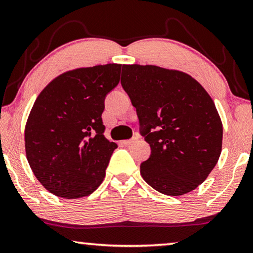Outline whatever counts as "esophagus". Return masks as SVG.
I'll use <instances>...</instances> for the list:
<instances>
[{
    "label": "esophagus",
    "instance_id": "esophagus-1",
    "mask_svg": "<svg viewBox=\"0 0 253 253\" xmlns=\"http://www.w3.org/2000/svg\"><path fill=\"white\" fill-rule=\"evenodd\" d=\"M137 139H138V137H132V138H130V139L123 140L122 144L125 145V146H129V145H131V144H134V142H135Z\"/></svg>",
    "mask_w": 253,
    "mask_h": 253
}]
</instances>
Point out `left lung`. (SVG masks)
I'll return each mask as SVG.
<instances>
[{"label":"left lung","mask_w":253,"mask_h":253,"mask_svg":"<svg viewBox=\"0 0 253 253\" xmlns=\"http://www.w3.org/2000/svg\"><path fill=\"white\" fill-rule=\"evenodd\" d=\"M121 83L151 149L141 177L164 195L196 189L221 154L222 123L209 94L186 73L154 65H123Z\"/></svg>","instance_id":"1"}]
</instances>
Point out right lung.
<instances>
[{
    "instance_id": "add662e5",
    "label": "right lung",
    "mask_w": 253,
    "mask_h": 253,
    "mask_svg": "<svg viewBox=\"0 0 253 253\" xmlns=\"http://www.w3.org/2000/svg\"><path fill=\"white\" fill-rule=\"evenodd\" d=\"M121 68V64H107L66 72L36 98L25 126L26 158L53 195L81 198L104 180L117 145L103 135L102 114Z\"/></svg>"
}]
</instances>
